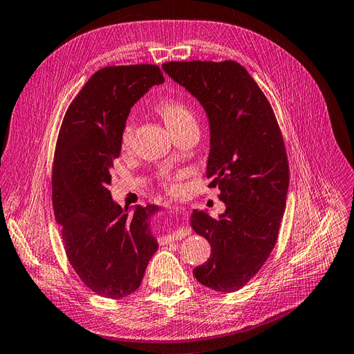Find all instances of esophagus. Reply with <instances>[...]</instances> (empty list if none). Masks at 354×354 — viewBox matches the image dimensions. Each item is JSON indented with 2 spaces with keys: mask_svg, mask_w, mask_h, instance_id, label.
I'll list each match as a JSON object with an SVG mask.
<instances>
[{
  "mask_svg": "<svg viewBox=\"0 0 354 354\" xmlns=\"http://www.w3.org/2000/svg\"><path fill=\"white\" fill-rule=\"evenodd\" d=\"M183 234H184L183 227H178V224H175L170 230V239H178V238L183 236Z\"/></svg>",
  "mask_w": 354,
  "mask_h": 354,
  "instance_id": "obj_1",
  "label": "esophagus"
}]
</instances>
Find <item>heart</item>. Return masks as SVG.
Returning a JSON list of instances; mask_svg holds the SVG:
<instances>
[{"label": "heart", "mask_w": 354, "mask_h": 354, "mask_svg": "<svg viewBox=\"0 0 354 354\" xmlns=\"http://www.w3.org/2000/svg\"><path fill=\"white\" fill-rule=\"evenodd\" d=\"M157 112L161 115L162 120H165L166 125L170 129L171 133H175L184 127L188 125H196V116L192 109H189L185 103L178 102L174 98L161 100L157 104ZM133 145V125L127 122L121 133V151L129 152ZM165 187L170 192H175V185L170 184L169 180H165Z\"/></svg>", "instance_id": "obj_1"}]
</instances>
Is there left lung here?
Returning <instances> with one entry per match:
<instances>
[{"mask_svg": "<svg viewBox=\"0 0 354 354\" xmlns=\"http://www.w3.org/2000/svg\"><path fill=\"white\" fill-rule=\"evenodd\" d=\"M162 70L205 109L206 176L225 205L216 218L192 214V227L211 243V257L193 274L216 292H236L265 265L278 238L288 189L283 134L266 95L236 61H170Z\"/></svg>", "mask_w": 354, "mask_h": 354, "instance_id": "1", "label": "left lung"}]
</instances>
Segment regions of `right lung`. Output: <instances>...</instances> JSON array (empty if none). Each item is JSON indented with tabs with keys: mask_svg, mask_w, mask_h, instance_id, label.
<instances>
[{
	"mask_svg": "<svg viewBox=\"0 0 354 354\" xmlns=\"http://www.w3.org/2000/svg\"><path fill=\"white\" fill-rule=\"evenodd\" d=\"M165 77L152 64L95 71L68 106L52 170V203L70 265L94 293L122 299L139 288L158 242L157 205L129 207L109 192L130 109Z\"/></svg>",
	"mask_w": 354,
	"mask_h": 354,
	"instance_id": "add662e5",
	"label": "right lung"
}]
</instances>
